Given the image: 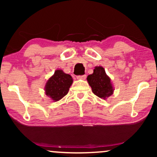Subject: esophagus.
<instances>
[{
    "label": "esophagus",
    "instance_id": "1",
    "mask_svg": "<svg viewBox=\"0 0 157 157\" xmlns=\"http://www.w3.org/2000/svg\"><path fill=\"white\" fill-rule=\"evenodd\" d=\"M76 78H77V79H81V80H85L86 78V75H82V76H77Z\"/></svg>",
    "mask_w": 157,
    "mask_h": 157
}]
</instances>
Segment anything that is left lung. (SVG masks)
<instances>
[{"instance_id":"obj_1","label":"left lung","mask_w":157,"mask_h":157,"mask_svg":"<svg viewBox=\"0 0 157 157\" xmlns=\"http://www.w3.org/2000/svg\"><path fill=\"white\" fill-rule=\"evenodd\" d=\"M87 81L91 87L93 93L103 99H106L112 95L113 88L111 78L107 76L102 66H96L94 73L87 77Z\"/></svg>"}]
</instances>
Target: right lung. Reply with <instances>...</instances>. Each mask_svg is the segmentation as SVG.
I'll return each instance as SVG.
<instances>
[{
	"label": "right lung",
	"instance_id": "obj_1",
	"mask_svg": "<svg viewBox=\"0 0 157 157\" xmlns=\"http://www.w3.org/2000/svg\"><path fill=\"white\" fill-rule=\"evenodd\" d=\"M72 83L71 75L65 74L62 70H56L45 86L46 95L53 101H58L68 94Z\"/></svg>",
	"mask_w": 157,
	"mask_h": 157
}]
</instances>
